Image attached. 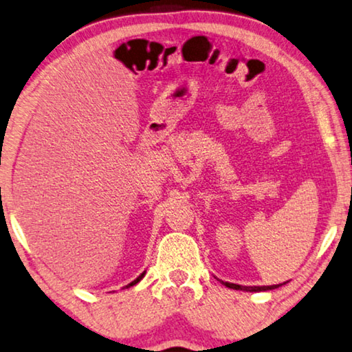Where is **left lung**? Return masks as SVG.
I'll return each instance as SVG.
<instances>
[{"label": "left lung", "mask_w": 352, "mask_h": 352, "mask_svg": "<svg viewBox=\"0 0 352 352\" xmlns=\"http://www.w3.org/2000/svg\"><path fill=\"white\" fill-rule=\"evenodd\" d=\"M226 288H232V289H241V291H250V293H259V291H269V289H275L278 286H282L283 283L280 285H270V286H241V285H234V283H228V282H221Z\"/></svg>", "instance_id": "1"}]
</instances>
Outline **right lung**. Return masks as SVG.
<instances>
[{"mask_svg":"<svg viewBox=\"0 0 352 352\" xmlns=\"http://www.w3.org/2000/svg\"><path fill=\"white\" fill-rule=\"evenodd\" d=\"M144 274H146V272H143V274H142V275H140V277H138V278H135V280H133V282H132V283H129V285H127V286H126V288H131V286H133V285H137V283H138V282H140V280H142V278H143V277H144Z\"/></svg>","mask_w":352,"mask_h":352,"instance_id":"obj_1","label":"right lung"}]
</instances>
